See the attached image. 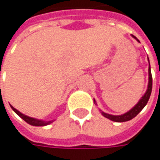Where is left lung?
Instances as JSON below:
<instances>
[{
    "mask_svg": "<svg viewBox=\"0 0 160 160\" xmlns=\"http://www.w3.org/2000/svg\"><path fill=\"white\" fill-rule=\"evenodd\" d=\"M132 37L140 42V41L134 36V35H132ZM148 61H149V64H150V60H149V58H148ZM151 90H152V77H151V65H149V83H148V87H147V90L145 92V93L142 95V97L140 99V101L137 102V104L132 107V108H131L129 111H127L125 114H122V115H118V116H115V115H110V114L105 113L102 111L101 109V113L103 117H105L106 118H108L111 121H114V122H118V123H121V122H126V121H129V120L132 119L133 118H135L137 115H138L142 109L146 106L147 102L149 101L150 97H151ZM94 102V104L97 105L95 100H93Z\"/></svg>",
    "mask_w": 160,
    "mask_h": 160,
    "instance_id": "1",
    "label": "left lung"
}]
</instances>
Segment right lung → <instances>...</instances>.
<instances>
[{
    "label": "right lung",
    "mask_w": 160,
    "mask_h": 160,
    "mask_svg": "<svg viewBox=\"0 0 160 160\" xmlns=\"http://www.w3.org/2000/svg\"><path fill=\"white\" fill-rule=\"evenodd\" d=\"M11 108L13 109V111L15 112L17 115H18L22 119L25 120L28 124L31 125V126H45L52 124V122H54L55 120H50V121H44V120H41V119H37V118H31V117H28L27 115H24L23 113H21L20 111H18V109H16L15 108L12 107L10 105Z\"/></svg>",
    "instance_id": "right-lung-1"
}]
</instances>
